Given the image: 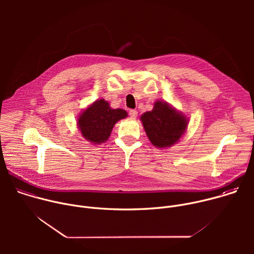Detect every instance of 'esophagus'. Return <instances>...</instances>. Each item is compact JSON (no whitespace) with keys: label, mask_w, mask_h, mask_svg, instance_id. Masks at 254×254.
<instances>
[{"label":"esophagus","mask_w":254,"mask_h":254,"mask_svg":"<svg viewBox=\"0 0 254 254\" xmlns=\"http://www.w3.org/2000/svg\"><path fill=\"white\" fill-rule=\"evenodd\" d=\"M128 115H129L130 119H135V118L137 117V112L134 111V110H130L129 113H128Z\"/></svg>","instance_id":"34e87169"}]
</instances>
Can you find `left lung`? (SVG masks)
Listing matches in <instances>:
<instances>
[{
	"instance_id": "1",
	"label": "left lung",
	"mask_w": 254,
	"mask_h": 254,
	"mask_svg": "<svg viewBox=\"0 0 254 254\" xmlns=\"http://www.w3.org/2000/svg\"><path fill=\"white\" fill-rule=\"evenodd\" d=\"M144 130L155 147H172L179 141L188 126V119L169 103L157 100L153 111L140 117Z\"/></svg>"
}]
</instances>
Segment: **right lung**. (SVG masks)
<instances>
[{"label":"right lung","mask_w":254,"mask_h":254,"mask_svg":"<svg viewBox=\"0 0 254 254\" xmlns=\"http://www.w3.org/2000/svg\"><path fill=\"white\" fill-rule=\"evenodd\" d=\"M127 117L125 110H113L107 101L97 99L79 115L77 126L85 139L100 144L110 137L115 125Z\"/></svg>","instance_id":"add662e5"}]
</instances>
